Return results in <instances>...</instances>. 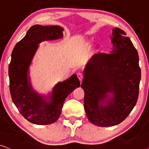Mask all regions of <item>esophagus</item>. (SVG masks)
<instances>
[{
  "label": "esophagus",
  "mask_w": 149,
  "mask_h": 149,
  "mask_svg": "<svg viewBox=\"0 0 149 149\" xmlns=\"http://www.w3.org/2000/svg\"><path fill=\"white\" fill-rule=\"evenodd\" d=\"M77 76H78V78L79 80H80V81H82V79H83V75L82 73L80 72H78V73H77Z\"/></svg>",
  "instance_id": "1"
}]
</instances>
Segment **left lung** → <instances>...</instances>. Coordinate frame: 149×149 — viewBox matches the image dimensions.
I'll return each instance as SVG.
<instances>
[{
	"mask_svg": "<svg viewBox=\"0 0 149 149\" xmlns=\"http://www.w3.org/2000/svg\"><path fill=\"white\" fill-rule=\"evenodd\" d=\"M110 54H95L84 69V106L91 123L111 127L123 121L136 106L141 71L138 52L125 32L112 29Z\"/></svg>",
	"mask_w": 149,
	"mask_h": 149,
	"instance_id": "obj_1",
	"label": "left lung"
}]
</instances>
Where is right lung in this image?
<instances>
[{
	"label": "right lung",
	"mask_w": 149,
	"mask_h": 149,
	"mask_svg": "<svg viewBox=\"0 0 149 149\" xmlns=\"http://www.w3.org/2000/svg\"><path fill=\"white\" fill-rule=\"evenodd\" d=\"M63 30L60 26H33L15 45L11 53L9 65L11 99L20 114L32 123L49 125L56 122L65 99L80 86L76 74L57 83L47 95L39 94L31 84L29 67L39 43L62 38Z\"/></svg>",
	"instance_id": "add662e5"
}]
</instances>
